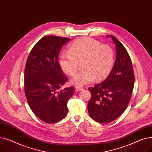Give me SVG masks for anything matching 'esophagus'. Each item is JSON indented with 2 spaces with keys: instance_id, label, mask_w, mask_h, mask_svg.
<instances>
[{
  "instance_id": "1",
  "label": "esophagus",
  "mask_w": 152,
  "mask_h": 152,
  "mask_svg": "<svg viewBox=\"0 0 152 152\" xmlns=\"http://www.w3.org/2000/svg\"><path fill=\"white\" fill-rule=\"evenodd\" d=\"M83 89H84V87L83 86H75V90L77 92L81 91L83 90Z\"/></svg>"
}]
</instances>
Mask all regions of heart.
<instances>
[{
	"instance_id": "heart-1",
	"label": "heart",
	"mask_w": 152,
	"mask_h": 152,
	"mask_svg": "<svg viewBox=\"0 0 152 152\" xmlns=\"http://www.w3.org/2000/svg\"><path fill=\"white\" fill-rule=\"evenodd\" d=\"M115 53L111 46L102 44L89 37H82L75 41L69 47V52L62 53L59 59L61 69L73 76L77 70L79 63L83 61L84 69L76 74L71 82L77 85H85L94 79H102L107 76L113 68Z\"/></svg>"
}]
</instances>
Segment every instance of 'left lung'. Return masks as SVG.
Listing matches in <instances>:
<instances>
[{
    "label": "left lung",
    "mask_w": 152,
    "mask_h": 152,
    "mask_svg": "<svg viewBox=\"0 0 152 152\" xmlns=\"http://www.w3.org/2000/svg\"><path fill=\"white\" fill-rule=\"evenodd\" d=\"M116 50L114 66L105 80L88 90L91 98L87 105L90 116L95 121L107 124L115 120L128 105L134 85L131 58L124 45L113 36Z\"/></svg>",
    "instance_id": "8db88e82"
}]
</instances>
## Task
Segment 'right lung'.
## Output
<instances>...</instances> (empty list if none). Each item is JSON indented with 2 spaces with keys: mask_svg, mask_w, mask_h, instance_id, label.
<instances>
[{
  "mask_svg": "<svg viewBox=\"0 0 152 152\" xmlns=\"http://www.w3.org/2000/svg\"><path fill=\"white\" fill-rule=\"evenodd\" d=\"M70 39L46 36L30 52L25 69V93L35 115L47 123H55L68 113L67 103L74 87L60 90L68 81L59 65L62 46Z\"/></svg>",
  "mask_w": 152,
  "mask_h": 152,
  "instance_id": "right-lung-1",
  "label": "right lung"
}]
</instances>
